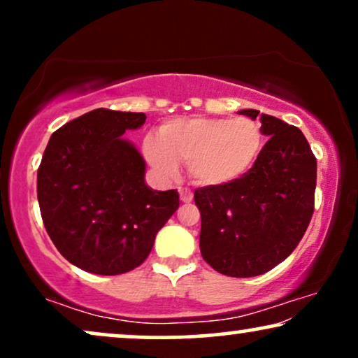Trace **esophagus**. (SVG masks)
<instances>
[{
	"instance_id": "obj_1",
	"label": "esophagus",
	"mask_w": 358,
	"mask_h": 358,
	"mask_svg": "<svg viewBox=\"0 0 358 358\" xmlns=\"http://www.w3.org/2000/svg\"><path fill=\"white\" fill-rule=\"evenodd\" d=\"M179 195H180V200H182V202H185V203L192 202V199H194L192 190L187 189V187H179Z\"/></svg>"
}]
</instances>
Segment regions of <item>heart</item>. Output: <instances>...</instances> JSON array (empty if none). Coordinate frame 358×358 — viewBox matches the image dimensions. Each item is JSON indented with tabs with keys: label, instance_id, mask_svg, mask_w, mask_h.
<instances>
[{
	"label": "heart",
	"instance_id": "1",
	"mask_svg": "<svg viewBox=\"0 0 358 358\" xmlns=\"http://www.w3.org/2000/svg\"><path fill=\"white\" fill-rule=\"evenodd\" d=\"M264 146L257 122L246 117L174 119L161 125L159 136L148 135L143 151L150 164L164 178H176L179 161L203 185H222L243 178Z\"/></svg>",
	"mask_w": 358,
	"mask_h": 358
}]
</instances>
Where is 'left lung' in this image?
Returning a JSON list of instances; mask_svg holds the SVG:
<instances>
[{"instance_id": "obj_1", "label": "left lung", "mask_w": 358, "mask_h": 358, "mask_svg": "<svg viewBox=\"0 0 358 358\" xmlns=\"http://www.w3.org/2000/svg\"><path fill=\"white\" fill-rule=\"evenodd\" d=\"M268 141L243 178L195 190L200 252L228 277L262 275L295 251L315 210L316 158L298 127L256 109Z\"/></svg>"}]
</instances>
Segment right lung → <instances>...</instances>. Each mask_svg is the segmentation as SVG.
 <instances>
[{
	"label": "right lung",
	"instance_id": "add662e5",
	"mask_svg": "<svg viewBox=\"0 0 358 358\" xmlns=\"http://www.w3.org/2000/svg\"><path fill=\"white\" fill-rule=\"evenodd\" d=\"M143 112L94 109L53 131L37 171L48 236L73 266L97 275L134 271L179 207L178 190L145 182V159L125 130Z\"/></svg>",
	"mask_w": 358,
	"mask_h": 358
}]
</instances>
